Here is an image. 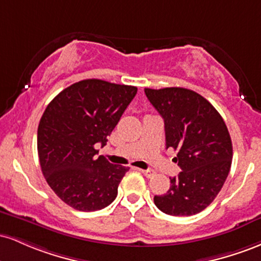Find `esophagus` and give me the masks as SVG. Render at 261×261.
<instances>
[{
  "mask_svg": "<svg viewBox=\"0 0 261 261\" xmlns=\"http://www.w3.org/2000/svg\"><path fill=\"white\" fill-rule=\"evenodd\" d=\"M141 173L145 176H147V178H152L155 174L153 169H141Z\"/></svg>",
  "mask_w": 261,
  "mask_h": 261,
  "instance_id": "1",
  "label": "esophagus"
}]
</instances>
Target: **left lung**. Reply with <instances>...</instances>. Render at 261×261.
I'll return each mask as SVG.
<instances>
[{
	"label": "left lung",
	"mask_w": 261,
	"mask_h": 261,
	"mask_svg": "<svg viewBox=\"0 0 261 261\" xmlns=\"http://www.w3.org/2000/svg\"><path fill=\"white\" fill-rule=\"evenodd\" d=\"M146 97L164 120L166 146L178 151L182 172L154 203L172 216H191L215 200L228 176L232 141L222 116L199 93L180 87L145 88Z\"/></svg>",
	"instance_id": "1"
}]
</instances>
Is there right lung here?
I'll return each instance as SVG.
<instances>
[{
  "mask_svg": "<svg viewBox=\"0 0 261 261\" xmlns=\"http://www.w3.org/2000/svg\"><path fill=\"white\" fill-rule=\"evenodd\" d=\"M134 86L83 80L50 101L38 126L41 172L54 193L68 206L91 212L109 206L127 167L114 166L98 146L118 125L136 95Z\"/></svg>",
  "mask_w": 261,
  "mask_h": 261,
  "instance_id": "add662e5",
  "label": "right lung"
}]
</instances>
